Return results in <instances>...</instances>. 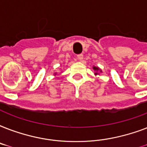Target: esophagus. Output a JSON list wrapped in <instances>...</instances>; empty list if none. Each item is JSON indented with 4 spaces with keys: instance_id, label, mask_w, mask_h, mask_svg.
Listing matches in <instances>:
<instances>
[{
    "instance_id": "34e87169",
    "label": "esophagus",
    "mask_w": 147,
    "mask_h": 147,
    "mask_svg": "<svg viewBox=\"0 0 147 147\" xmlns=\"http://www.w3.org/2000/svg\"><path fill=\"white\" fill-rule=\"evenodd\" d=\"M77 58H78V60H82L83 59V55L82 54H79V55H77Z\"/></svg>"
}]
</instances>
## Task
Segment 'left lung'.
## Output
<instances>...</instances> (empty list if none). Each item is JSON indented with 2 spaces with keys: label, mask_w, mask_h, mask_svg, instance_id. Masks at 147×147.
Returning <instances> with one entry per match:
<instances>
[{
  "label": "left lung",
  "mask_w": 147,
  "mask_h": 147,
  "mask_svg": "<svg viewBox=\"0 0 147 147\" xmlns=\"http://www.w3.org/2000/svg\"><path fill=\"white\" fill-rule=\"evenodd\" d=\"M92 68H93V69H94V71H96V72L94 73V75H95V76H97V75H99V72H102L101 69H100V68H98V66H93Z\"/></svg>",
  "instance_id": "obj_1"
}]
</instances>
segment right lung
<instances>
[{
  "instance_id": "right-lung-1",
  "label": "right lung",
  "mask_w": 147,
  "mask_h": 147,
  "mask_svg": "<svg viewBox=\"0 0 147 147\" xmlns=\"http://www.w3.org/2000/svg\"><path fill=\"white\" fill-rule=\"evenodd\" d=\"M55 75H56V73H55Z\"/></svg>"
}]
</instances>
